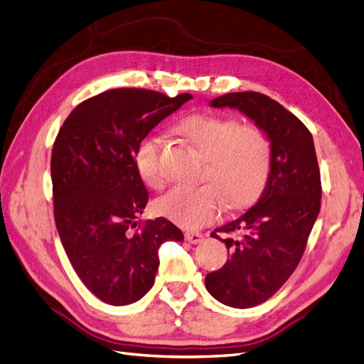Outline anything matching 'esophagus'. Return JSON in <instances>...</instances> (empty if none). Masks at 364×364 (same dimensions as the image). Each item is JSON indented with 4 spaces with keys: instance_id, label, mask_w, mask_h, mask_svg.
Masks as SVG:
<instances>
[{
    "instance_id": "esophagus-1",
    "label": "esophagus",
    "mask_w": 364,
    "mask_h": 364,
    "mask_svg": "<svg viewBox=\"0 0 364 364\" xmlns=\"http://www.w3.org/2000/svg\"><path fill=\"white\" fill-rule=\"evenodd\" d=\"M185 239H186V242L191 243V245H198L203 240V235L200 232H196V231H186Z\"/></svg>"
}]
</instances>
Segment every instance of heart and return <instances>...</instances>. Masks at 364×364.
Returning a JSON list of instances; mask_svg holds the SVG:
<instances>
[{"instance_id": "1", "label": "heart", "mask_w": 364, "mask_h": 364, "mask_svg": "<svg viewBox=\"0 0 364 364\" xmlns=\"http://www.w3.org/2000/svg\"><path fill=\"white\" fill-rule=\"evenodd\" d=\"M178 129L205 156L202 179L208 183L174 185L156 200L161 215L196 230L218 219L227 203L239 210L257 199L271 165L269 142L257 127L239 125L231 117L193 114ZM162 150L159 134L144 137L136 150V168L151 188H161L166 181Z\"/></svg>"}]
</instances>
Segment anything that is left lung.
Instances as JSON below:
<instances>
[{
	"instance_id": "8db88e82",
	"label": "left lung",
	"mask_w": 364,
	"mask_h": 364,
	"mask_svg": "<svg viewBox=\"0 0 364 364\" xmlns=\"http://www.w3.org/2000/svg\"><path fill=\"white\" fill-rule=\"evenodd\" d=\"M210 107L239 110L269 141L267 185L248 211L211 232L225 242L230 259L205 277L215 300L247 309L283 287L306 248L321 199L316 146L299 117L267 95L228 93L210 101ZM218 232L227 233L228 239L220 240Z\"/></svg>"
}]
</instances>
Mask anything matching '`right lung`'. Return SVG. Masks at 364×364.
<instances>
[{
	"mask_svg": "<svg viewBox=\"0 0 364 364\" xmlns=\"http://www.w3.org/2000/svg\"><path fill=\"white\" fill-rule=\"evenodd\" d=\"M191 97L114 88L77 105L56 136V230L77 277L104 303L141 300L154 283L161 245L183 240L164 218L137 227L149 191L134 156L144 137Z\"/></svg>",
	"mask_w": 364,
	"mask_h": 364,
	"instance_id": "right-lung-1",
	"label": "right lung"
}]
</instances>
